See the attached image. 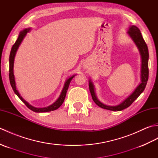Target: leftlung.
I'll return each mask as SVG.
<instances>
[{
    "label": "left lung",
    "mask_w": 158,
    "mask_h": 158,
    "mask_svg": "<svg viewBox=\"0 0 158 158\" xmlns=\"http://www.w3.org/2000/svg\"><path fill=\"white\" fill-rule=\"evenodd\" d=\"M127 34L132 39L133 42L135 43L136 46L138 48L140 58H141V70H140V83L136 87L134 92L128 96L127 98L121 102L120 104L115 106H109L103 104L97 98L94 85L91 79L89 80V92L91 93L92 99L94 102L98 106L102 109L113 110V111H120V110L125 109L130 106L132 103L141 94V93L145 89L147 81L149 78V69H148V61H149V52L148 48L146 43L144 41L140 33V30L136 26H130L127 30Z\"/></svg>",
    "instance_id": "obj_1"
}]
</instances>
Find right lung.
<instances>
[{"instance_id": "right-lung-1", "label": "right lung", "mask_w": 158, "mask_h": 158, "mask_svg": "<svg viewBox=\"0 0 158 158\" xmlns=\"http://www.w3.org/2000/svg\"><path fill=\"white\" fill-rule=\"evenodd\" d=\"M30 31H31V28H25L24 30H23L22 31L19 32L18 39L16 40L15 44L13 45L11 50V52H10V56H9V80H10V83H11V85L13 91H14L15 94L19 97V99L21 100L23 103L25 104L26 106H27L28 109L32 110V111L36 112V113H45V112L52 111V110H56L57 109H58L59 107L62 105L64 100V99H65L66 92H67V90H68L70 83V81H71V80L73 79V77H75L76 75H74L71 76L70 77H69V79H67L66 80L64 85V87H63V89L62 90L61 94H60V96L58 97V98L57 99L53 104H52L51 105L46 106V107H43V108H36V107H35V106H32L31 105H30L28 102H26V100L21 96V95L19 94L18 90L17 89L15 81L14 73H13V66H14V59H15L16 52H17V51H18L19 47L20 44L22 43L23 39H24L26 35H27V33L29 32Z\"/></svg>"}]
</instances>
